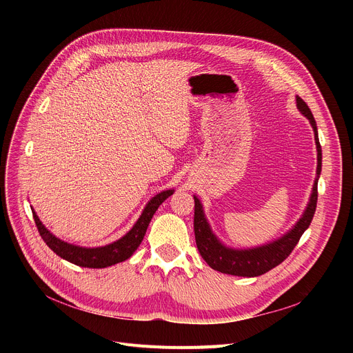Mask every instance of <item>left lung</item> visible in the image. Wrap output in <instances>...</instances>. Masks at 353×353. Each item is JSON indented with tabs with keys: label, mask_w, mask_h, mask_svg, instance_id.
Segmentation results:
<instances>
[{
	"label": "left lung",
	"mask_w": 353,
	"mask_h": 353,
	"mask_svg": "<svg viewBox=\"0 0 353 353\" xmlns=\"http://www.w3.org/2000/svg\"><path fill=\"white\" fill-rule=\"evenodd\" d=\"M296 105H298L301 113L312 124V128L314 132V141H316V150H318V169H316L318 177L314 180L307 208L302 214V217L299 219L298 223H296L281 239L273 240V242L259 248L232 249L221 243L216 237V234L212 232L206 220L205 212H203L201 203L194 196V223L193 225H194L196 245L201 257L206 261V263L217 272L233 274V276H243V277H254L269 272L277 265H281L292 253L294 246L298 245L299 239L310 225L314 210H316V203H318V179L322 170V148L318 137L316 121L313 119L310 108L301 97H296Z\"/></svg>",
	"instance_id": "left-lung-1"
}]
</instances>
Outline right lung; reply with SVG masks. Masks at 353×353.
<instances>
[{
  "label": "right lung",
  "mask_w": 353,
  "mask_h": 353,
  "mask_svg": "<svg viewBox=\"0 0 353 353\" xmlns=\"http://www.w3.org/2000/svg\"><path fill=\"white\" fill-rule=\"evenodd\" d=\"M174 190H164L147 203L141 216L132 228L121 239L116 240V242L101 246V248H81L76 245H70L64 240L55 237L50 230L41 223V220L37 216V213L32 210V217L35 221V226L40 232V236L46 242V245L60 257L65 259L67 262L74 263L81 268H90V269H103L107 266H113L116 263L124 262L132 256L137 248L140 246L141 240L145 234V230L148 228V223L159 209L161 203L173 194Z\"/></svg>",
  "instance_id": "obj_1"
}]
</instances>
